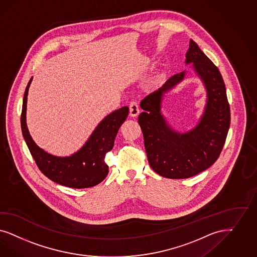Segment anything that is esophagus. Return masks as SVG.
Segmentation results:
<instances>
[{
  "label": "esophagus",
  "mask_w": 257,
  "mask_h": 257,
  "mask_svg": "<svg viewBox=\"0 0 257 257\" xmlns=\"http://www.w3.org/2000/svg\"><path fill=\"white\" fill-rule=\"evenodd\" d=\"M140 114V107L136 101H131L129 105V115L132 117H136Z\"/></svg>",
  "instance_id": "esophagus-1"
}]
</instances>
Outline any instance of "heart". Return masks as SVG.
<instances>
[{"label": "heart", "mask_w": 257, "mask_h": 257, "mask_svg": "<svg viewBox=\"0 0 257 257\" xmlns=\"http://www.w3.org/2000/svg\"><path fill=\"white\" fill-rule=\"evenodd\" d=\"M163 80H164V76H163V75H160V76L158 77V79L155 80V81L153 82V87H154V88H158L160 85L162 84Z\"/></svg>", "instance_id": "heart-1"}]
</instances>
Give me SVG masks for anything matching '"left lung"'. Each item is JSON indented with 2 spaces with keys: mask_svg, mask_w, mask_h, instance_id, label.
Instances as JSON below:
<instances>
[{
  "mask_svg": "<svg viewBox=\"0 0 257 257\" xmlns=\"http://www.w3.org/2000/svg\"><path fill=\"white\" fill-rule=\"evenodd\" d=\"M191 62L207 90L204 114L194 129L178 133L161 113L164 97L183 80L185 71L170 78L141 102L144 112L139 116V124L151 168L173 179L194 177L211 167L221 153L230 128V105L221 74L193 40L186 53V63Z\"/></svg>",
  "mask_w": 257,
  "mask_h": 257,
  "instance_id": "1",
  "label": "left lung"
}]
</instances>
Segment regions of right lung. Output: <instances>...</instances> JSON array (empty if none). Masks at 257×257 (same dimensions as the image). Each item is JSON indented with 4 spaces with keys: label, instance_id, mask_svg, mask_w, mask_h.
<instances>
[{
    "label": "right lung",
    "instance_id": "obj_1",
    "mask_svg": "<svg viewBox=\"0 0 257 257\" xmlns=\"http://www.w3.org/2000/svg\"><path fill=\"white\" fill-rule=\"evenodd\" d=\"M31 81L32 78L29 80L24 95L21 127L24 139L37 166L45 177L63 186L75 189L96 186L108 175L109 169L104 161L105 155L112 150L115 136L128 115L129 108L121 107L106 115L77 153L65 158L55 157L40 148L32 140L27 129V95Z\"/></svg>",
    "mask_w": 257,
    "mask_h": 257
}]
</instances>
